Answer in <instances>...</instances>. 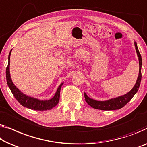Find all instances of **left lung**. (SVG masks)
Segmentation results:
<instances>
[{
    "instance_id": "1",
    "label": "left lung",
    "mask_w": 147,
    "mask_h": 147,
    "mask_svg": "<svg viewBox=\"0 0 147 147\" xmlns=\"http://www.w3.org/2000/svg\"><path fill=\"white\" fill-rule=\"evenodd\" d=\"M135 49H136L137 55L139 59V76H138L137 79L135 83V86L128 93L125 94L118 96L114 98H111L108 100L105 101H98V100L92 99L87 96L86 93H84L85 100L88 104L93 108L101 109V110H115V109H119L120 108L125 106L127 103L132 99V98L135 96V94L137 92L140 86L141 81V67H142V58L141 55L140 54L138 49L137 43L134 42Z\"/></svg>"
}]
</instances>
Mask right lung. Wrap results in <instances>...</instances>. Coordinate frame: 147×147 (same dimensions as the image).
<instances>
[{
  "label": "right lung",
  "mask_w": 147,
  "mask_h": 147,
  "mask_svg": "<svg viewBox=\"0 0 147 147\" xmlns=\"http://www.w3.org/2000/svg\"><path fill=\"white\" fill-rule=\"evenodd\" d=\"M12 49L10 50L9 55H8V66L6 67V81H7L8 86L12 92V94L14 95V98L17 100V101L22 106L26 107V108L34 109V110L39 111H44L51 109L57 106V104L59 103L60 98V91L63 82L61 83L57 90L55 94L53 97L51 99L47 100H41L38 98H35L26 95L23 92L20 90L18 88L15 86L13 83L10 74V54Z\"/></svg>",
  "instance_id": "right-lung-1"
}]
</instances>
